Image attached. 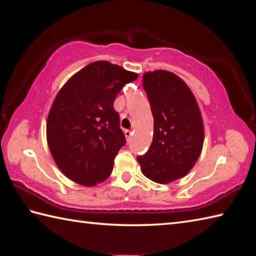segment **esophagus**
Here are the masks:
<instances>
[{
	"instance_id": "obj_1",
	"label": "esophagus",
	"mask_w": 256,
	"mask_h": 256,
	"mask_svg": "<svg viewBox=\"0 0 256 256\" xmlns=\"http://www.w3.org/2000/svg\"><path fill=\"white\" fill-rule=\"evenodd\" d=\"M124 134H125V136H126L128 141H131V138H132V131H130V130H125Z\"/></svg>"
}]
</instances>
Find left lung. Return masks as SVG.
Returning <instances> with one entry per match:
<instances>
[{"instance_id": "left-lung-1", "label": "left lung", "mask_w": 256, "mask_h": 256, "mask_svg": "<svg viewBox=\"0 0 256 256\" xmlns=\"http://www.w3.org/2000/svg\"><path fill=\"white\" fill-rule=\"evenodd\" d=\"M142 78L154 125L151 146L138 162L146 178L169 184L187 174L200 156V110L187 84L174 72H148Z\"/></svg>"}]
</instances>
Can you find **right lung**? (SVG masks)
Wrapping results in <instances>:
<instances>
[{"mask_svg": "<svg viewBox=\"0 0 256 256\" xmlns=\"http://www.w3.org/2000/svg\"><path fill=\"white\" fill-rule=\"evenodd\" d=\"M138 74L100 60L84 67L56 96L47 120V141L56 164L75 182L95 186L112 174L125 146L114 100Z\"/></svg>", "mask_w": 256, "mask_h": 256, "instance_id": "right-lung-1", "label": "right lung"}]
</instances>
